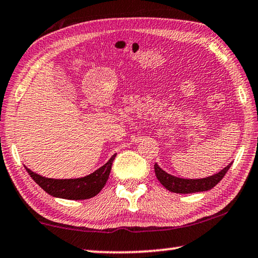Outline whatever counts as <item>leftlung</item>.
<instances>
[{
  "label": "left lung",
  "instance_id": "1",
  "mask_svg": "<svg viewBox=\"0 0 258 258\" xmlns=\"http://www.w3.org/2000/svg\"><path fill=\"white\" fill-rule=\"evenodd\" d=\"M232 166L229 163L222 170H220L217 174L209 177L204 178H182L177 177V176L168 174L163 169L159 167V164L155 163L154 169H155L156 178L160 180V183L166 187L167 190L175 192V194H194V192H202V191H209L214 187L220 180L224 178L226 172Z\"/></svg>",
  "mask_w": 258,
  "mask_h": 258
}]
</instances>
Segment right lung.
Masks as SVG:
<instances>
[{
    "instance_id": "add662e5",
    "label": "right lung",
    "mask_w": 258,
    "mask_h": 258,
    "mask_svg": "<svg viewBox=\"0 0 258 258\" xmlns=\"http://www.w3.org/2000/svg\"><path fill=\"white\" fill-rule=\"evenodd\" d=\"M117 154L110 157V160L98 168L97 170L91 172L90 175L79 178H67V179H55L47 178L44 176L38 175L29 168H26L28 174L32 179L39 185L45 192L53 196L55 198L69 199V201H82L89 199L98 195L104 187L107 178H109L111 166Z\"/></svg>"
}]
</instances>
